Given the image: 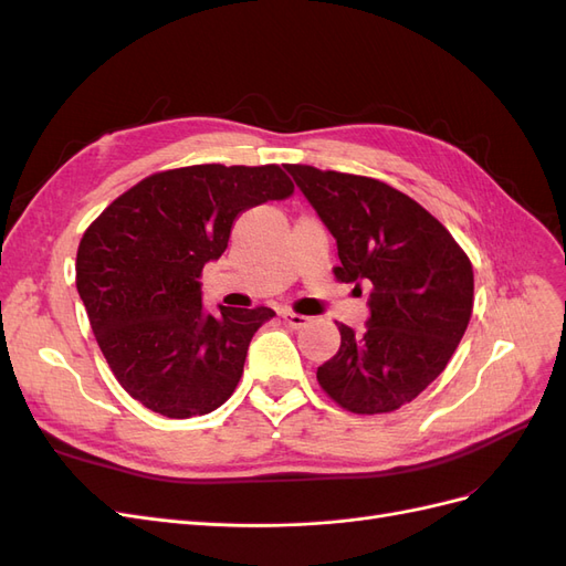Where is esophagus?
Wrapping results in <instances>:
<instances>
[{
	"mask_svg": "<svg viewBox=\"0 0 566 566\" xmlns=\"http://www.w3.org/2000/svg\"><path fill=\"white\" fill-rule=\"evenodd\" d=\"M283 316V321L290 325V328H302V325H306V316H302V314H295V312H283L281 314Z\"/></svg>",
	"mask_w": 566,
	"mask_h": 566,
	"instance_id": "obj_1",
	"label": "esophagus"
}]
</instances>
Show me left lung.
<instances>
[{
	"instance_id": "left-lung-1",
	"label": "left lung",
	"mask_w": 566,
	"mask_h": 566,
	"mask_svg": "<svg viewBox=\"0 0 566 566\" xmlns=\"http://www.w3.org/2000/svg\"><path fill=\"white\" fill-rule=\"evenodd\" d=\"M335 238V279L370 285L364 333L337 323L339 352L318 366L328 397L358 416L413 401L447 368L472 316L474 273L439 219L385 181L285 165Z\"/></svg>"
}]
</instances>
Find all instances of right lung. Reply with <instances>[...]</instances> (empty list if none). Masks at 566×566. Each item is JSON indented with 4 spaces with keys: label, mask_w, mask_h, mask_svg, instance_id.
<instances>
[{
    "label": "right lung",
    "mask_w": 566,
    "mask_h": 566,
    "mask_svg": "<svg viewBox=\"0 0 566 566\" xmlns=\"http://www.w3.org/2000/svg\"><path fill=\"white\" fill-rule=\"evenodd\" d=\"M279 165H191L142 179L84 231L75 283L101 352L132 399L165 418L212 413L243 375L269 306H202V266L238 214L293 196Z\"/></svg>",
    "instance_id": "1"
}]
</instances>
